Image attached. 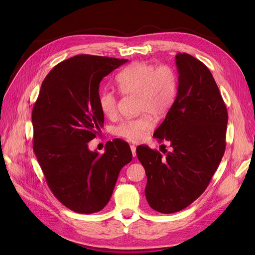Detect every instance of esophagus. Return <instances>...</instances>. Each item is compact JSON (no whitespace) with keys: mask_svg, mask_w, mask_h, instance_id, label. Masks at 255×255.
Instances as JSON below:
<instances>
[{"mask_svg":"<svg viewBox=\"0 0 255 255\" xmlns=\"http://www.w3.org/2000/svg\"><path fill=\"white\" fill-rule=\"evenodd\" d=\"M130 151H132V154H133V156L135 157V156H136V146H135L134 144H132V145H130Z\"/></svg>","mask_w":255,"mask_h":255,"instance_id":"esophagus-1","label":"esophagus"}]
</instances>
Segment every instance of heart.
Masks as SVG:
<instances>
[{
  "label": "heart",
  "mask_w": 255,
  "mask_h": 255,
  "mask_svg": "<svg viewBox=\"0 0 255 255\" xmlns=\"http://www.w3.org/2000/svg\"><path fill=\"white\" fill-rule=\"evenodd\" d=\"M116 84L123 95H136L137 109L144 112L136 118L123 120L115 133L125 139L137 142L144 139L153 127L151 115L163 116L172 106L177 94L179 79L169 65L155 66L149 63H134L126 67L116 76ZM99 105L106 117H114L118 110L117 95L103 90Z\"/></svg>",
  "instance_id": "1"
}]
</instances>
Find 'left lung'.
I'll return each mask as SVG.
<instances>
[{"label":"left lung","mask_w":255,"mask_h":255,"mask_svg":"<svg viewBox=\"0 0 255 255\" xmlns=\"http://www.w3.org/2000/svg\"><path fill=\"white\" fill-rule=\"evenodd\" d=\"M175 65L176 98L153 134L173 150L163 157L148 145L136 149L146 201L163 214L180 212L203 194L226 150L228 112L211 71L186 53L176 54Z\"/></svg>","instance_id":"left-lung-1"}]
</instances>
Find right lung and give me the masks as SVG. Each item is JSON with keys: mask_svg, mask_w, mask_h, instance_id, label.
<instances>
[{"mask_svg": "<svg viewBox=\"0 0 255 255\" xmlns=\"http://www.w3.org/2000/svg\"><path fill=\"white\" fill-rule=\"evenodd\" d=\"M127 61L94 55L61 61L45 76L33 107L35 155L53 195L73 212L103 210L120 170L132 160L129 145L118 138L103 154L88 148L104 123L100 83Z\"/></svg>", "mask_w": 255, "mask_h": 255, "instance_id": "obj_1", "label": "right lung"}]
</instances>
